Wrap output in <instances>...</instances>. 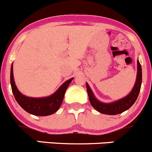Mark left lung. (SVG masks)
<instances>
[{
	"mask_svg": "<svg viewBox=\"0 0 152 152\" xmlns=\"http://www.w3.org/2000/svg\"><path fill=\"white\" fill-rule=\"evenodd\" d=\"M141 84H142V67L139 60H137V72L135 84L131 92L122 99L111 102V103H104V102H100L95 98L87 83H86V89H87L88 96H89L91 105L97 111H99L101 113L107 114V115H116V114L122 113L124 111L128 110L134 104L140 93Z\"/></svg>",
	"mask_w": 152,
	"mask_h": 152,
	"instance_id": "8db88e82",
	"label": "left lung"
}]
</instances>
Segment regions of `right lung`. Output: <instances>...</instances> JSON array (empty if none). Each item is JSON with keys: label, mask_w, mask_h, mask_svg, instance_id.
I'll return each mask as SVG.
<instances>
[{"label": "right lung", "mask_w": 152, "mask_h": 152, "mask_svg": "<svg viewBox=\"0 0 152 152\" xmlns=\"http://www.w3.org/2000/svg\"><path fill=\"white\" fill-rule=\"evenodd\" d=\"M72 80L73 77L64 82L51 95L42 98H32L23 95L17 88L14 80L12 64L10 70V83L16 102L27 113L39 116L51 115L58 110L63 103L65 92Z\"/></svg>", "instance_id": "add662e5"}]
</instances>
